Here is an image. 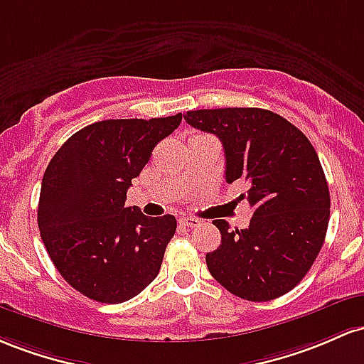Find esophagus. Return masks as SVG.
Instances as JSON below:
<instances>
[{"mask_svg": "<svg viewBox=\"0 0 364 364\" xmlns=\"http://www.w3.org/2000/svg\"><path fill=\"white\" fill-rule=\"evenodd\" d=\"M178 223H181L182 227L194 228V227H198L201 222H199L198 218H186V216H183V218H178Z\"/></svg>", "mask_w": 364, "mask_h": 364, "instance_id": "34e87169", "label": "esophagus"}]
</instances>
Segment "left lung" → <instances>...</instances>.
I'll return each mask as SVG.
<instances>
[{"mask_svg": "<svg viewBox=\"0 0 364 364\" xmlns=\"http://www.w3.org/2000/svg\"><path fill=\"white\" fill-rule=\"evenodd\" d=\"M215 134L225 151L228 183L242 178L252 218L230 230L213 220L222 244L206 255L208 270L228 292L246 301H272L292 291L325 242L330 193L308 137L270 109H196L183 115Z\"/></svg>", "mask_w": 364, "mask_h": 364, "instance_id": "1", "label": "left lung"}]
</instances>
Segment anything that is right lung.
I'll return each mask as SVG.
<instances>
[{
  "mask_svg": "<svg viewBox=\"0 0 364 364\" xmlns=\"http://www.w3.org/2000/svg\"><path fill=\"white\" fill-rule=\"evenodd\" d=\"M181 122L182 113L96 122L73 134L44 171L41 239L60 275L89 299L124 303L156 279L177 220L149 218L125 199L154 146Z\"/></svg>",
  "mask_w": 364,
  "mask_h": 364,
  "instance_id": "1",
  "label": "right lung"
}]
</instances>
